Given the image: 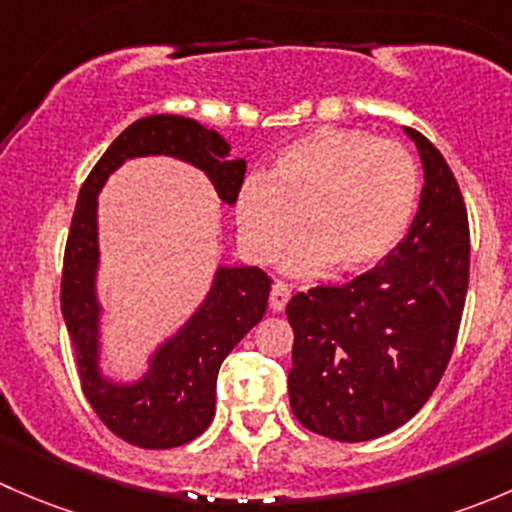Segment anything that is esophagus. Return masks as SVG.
Returning a JSON list of instances; mask_svg holds the SVG:
<instances>
[{"label":"esophagus","instance_id":"34e87169","mask_svg":"<svg viewBox=\"0 0 512 512\" xmlns=\"http://www.w3.org/2000/svg\"><path fill=\"white\" fill-rule=\"evenodd\" d=\"M289 302V287L282 285V282H275L270 292V309L272 312H285Z\"/></svg>","mask_w":512,"mask_h":512}]
</instances>
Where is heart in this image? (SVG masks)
Wrapping results in <instances>:
<instances>
[{"instance_id": "heart-1", "label": "heart", "mask_w": 512, "mask_h": 512, "mask_svg": "<svg viewBox=\"0 0 512 512\" xmlns=\"http://www.w3.org/2000/svg\"><path fill=\"white\" fill-rule=\"evenodd\" d=\"M421 195L416 160L404 146L352 128H317L277 153L270 178L242 183L235 223L245 250L267 262L309 232L282 260L289 275L332 262L337 275L379 267L409 232Z\"/></svg>"}]
</instances>
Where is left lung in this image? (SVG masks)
I'll list each match as a JSON object with an SVG mask.
<instances>
[{"mask_svg": "<svg viewBox=\"0 0 512 512\" xmlns=\"http://www.w3.org/2000/svg\"><path fill=\"white\" fill-rule=\"evenodd\" d=\"M423 165L416 218L401 245L347 287L289 299L294 329L289 406L334 441H371L404 426L431 399L461 327L471 235L446 158L414 128Z\"/></svg>", "mask_w": 512, "mask_h": 512, "instance_id": "obj_1", "label": "left lung"}]
</instances>
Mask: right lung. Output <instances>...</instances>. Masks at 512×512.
<instances>
[{
	"mask_svg": "<svg viewBox=\"0 0 512 512\" xmlns=\"http://www.w3.org/2000/svg\"><path fill=\"white\" fill-rule=\"evenodd\" d=\"M165 156L203 170L225 205H235L245 158L213 128L183 116L133 121L108 146L79 193L61 277V314L74 342L81 386L94 411L123 441L173 448L198 438L215 416V384L225 356L265 317L272 280L260 267L218 265L208 292L173 334L146 354L136 379H118L103 366V319L98 294V193L133 158Z\"/></svg>",
	"mask_w": 512,
	"mask_h": 512,
	"instance_id": "1",
	"label": "right lung"
}]
</instances>
